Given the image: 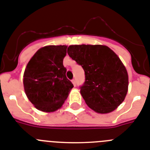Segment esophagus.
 I'll return each mask as SVG.
<instances>
[{"instance_id":"34e87169","label":"esophagus","mask_w":150,"mask_h":150,"mask_svg":"<svg viewBox=\"0 0 150 150\" xmlns=\"http://www.w3.org/2000/svg\"><path fill=\"white\" fill-rule=\"evenodd\" d=\"M72 83H73V84H74V86H76V80H75V79H73V80H72Z\"/></svg>"}]
</instances>
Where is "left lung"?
<instances>
[{
    "mask_svg": "<svg viewBox=\"0 0 150 150\" xmlns=\"http://www.w3.org/2000/svg\"><path fill=\"white\" fill-rule=\"evenodd\" d=\"M67 54L85 72L80 93L89 108L98 113H108L125 100L128 75L120 58L105 45H70Z\"/></svg>",
    "mask_w": 150,
    "mask_h": 150,
    "instance_id": "1",
    "label": "left lung"
}]
</instances>
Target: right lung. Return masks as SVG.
Segmentation results:
<instances>
[{"instance_id": "1", "label": "right lung", "mask_w": 150, "mask_h": 150, "mask_svg": "<svg viewBox=\"0 0 150 150\" xmlns=\"http://www.w3.org/2000/svg\"><path fill=\"white\" fill-rule=\"evenodd\" d=\"M66 54L65 45L45 46L37 51L26 66L24 89L29 100L40 111L52 112L61 108L74 87L63 65Z\"/></svg>"}]
</instances>
